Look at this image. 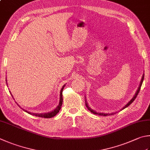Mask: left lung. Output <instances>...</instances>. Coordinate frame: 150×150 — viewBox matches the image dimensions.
Listing matches in <instances>:
<instances>
[{"instance_id":"1","label":"left lung","mask_w":150,"mask_h":150,"mask_svg":"<svg viewBox=\"0 0 150 150\" xmlns=\"http://www.w3.org/2000/svg\"><path fill=\"white\" fill-rule=\"evenodd\" d=\"M144 74H143V76H142V80H141V81H140V86H139V87H138V90L137 91V93H136V94H135V95L133 97V98H132V99L130 100L129 103L126 104V105L123 107V109H124V108H127V106H129L130 104H131L132 102H133L134 100V99L135 98H136V97H137V96L138 95V93H139V91H140V87H141V86H142V82H143V80H144ZM86 106H87V108H88V110H90V112H92V113H93V114H98V115H102V116H106V115H112L113 114H103V113H97L96 112H95V111H93V110L89 108V107L88 106V105H87V103H86Z\"/></svg>"}]
</instances>
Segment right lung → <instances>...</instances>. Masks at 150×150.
<instances>
[{
  "label": "right lung",
  "instance_id": "obj_1",
  "mask_svg": "<svg viewBox=\"0 0 150 150\" xmlns=\"http://www.w3.org/2000/svg\"><path fill=\"white\" fill-rule=\"evenodd\" d=\"M64 86L62 87V89L61 90V92H60V100H59V104L58 106L53 111L51 112H48V113H46V114H32L33 115H35L36 116H38V117H44V118H51V117H54L55 115H57V114H58L59 110H60L61 108V106H62V104H63V90L64 88ZM27 112V111H26ZM27 113H29V114H31V113L29 112H27Z\"/></svg>",
  "mask_w": 150,
  "mask_h": 150
}]
</instances>
